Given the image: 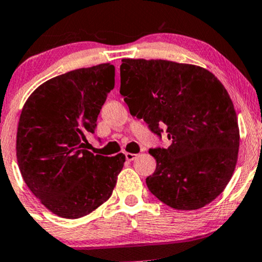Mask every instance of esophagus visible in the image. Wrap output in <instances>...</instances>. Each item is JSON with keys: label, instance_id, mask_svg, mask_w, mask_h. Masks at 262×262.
I'll return each mask as SVG.
<instances>
[{"label": "esophagus", "instance_id": "obj_1", "mask_svg": "<svg viewBox=\"0 0 262 262\" xmlns=\"http://www.w3.org/2000/svg\"><path fill=\"white\" fill-rule=\"evenodd\" d=\"M137 154H132V152H125V159H127L128 161H133L135 158H137Z\"/></svg>", "mask_w": 262, "mask_h": 262}]
</instances>
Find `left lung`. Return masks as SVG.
I'll list each match as a JSON object with an SVG mask.
<instances>
[{"label": "left lung", "mask_w": 262, "mask_h": 262, "mask_svg": "<svg viewBox=\"0 0 262 262\" xmlns=\"http://www.w3.org/2000/svg\"><path fill=\"white\" fill-rule=\"evenodd\" d=\"M121 95L130 114L155 134L166 125L171 145L150 149L146 179L171 208L193 210L214 201L233 176L239 152L236 112L223 83L207 69L169 60L123 59Z\"/></svg>", "instance_id": "8db88e82"}]
</instances>
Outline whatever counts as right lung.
<instances>
[{"label": "right lung", "instance_id": "obj_1", "mask_svg": "<svg viewBox=\"0 0 262 262\" xmlns=\"http://www.w3.org/2000/svg\"><path fill=\"white\" fill-rule=\"evenodd\" d=\"M114 66L59 75L37 87L22 108L16 152L26 185L59 217H85L112 194L125 161L87 150L86 135L114 87Z\"/></svg>", "mask_w": 262, "mask_h": 262}]
</instances>
